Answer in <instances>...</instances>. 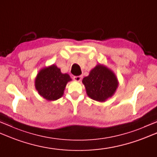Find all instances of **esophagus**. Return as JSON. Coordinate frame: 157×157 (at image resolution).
<instances>
[{"instance_id": "esophagus-1", "label": "esophagus", "mask_w": 157, "mask_h": 157, "mask_svg": "<svg viewBox=\"0 0 157 157\" xmlns=\"http://www.w3.org/2000/svg\"><path fill=\"white\" fill-rule=\"evenodd\" d=\"M82 75L74 76V77H73V79H74V80L76 81V82H79L82 79Z\"/></svg>"}]
</instances>
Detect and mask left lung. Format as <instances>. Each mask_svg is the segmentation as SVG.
Instances as JSON below:
<instances>
[{
  "label": "left lung",
  "mask_w": 157,
  "mask_h": 157,
  "mask_svg": "<svg viewBox=\"0 0 157 157\" xmlns=\"http://www.w3.org/2000/svg\"><path fill=\"white\" fill-rule=\"evenodd\" d=\"M89 97L103 102L111 97L118 87V80L111 70L98 64L82 80Z\"/></svg>",
  "instance_id": "obj_1"
}]
</instances>
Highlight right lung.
<instances>
[{"mask_svg": "<svg viewBox=\"0 0 157 157\" xmlns=\"http://www.w3.org/2000/svg\"><path fill=\"white\" fill-rule=\"evenodd\" d=\"M70 76L63 74L59 68L53 64L40 71L35 79V87L39 94L48 101H55L63 95Z\"/></svg>", "mask_w": 157, "mask_h": 157, "instance_id": "add662e5", "label": "right lung"}]
</instances>
